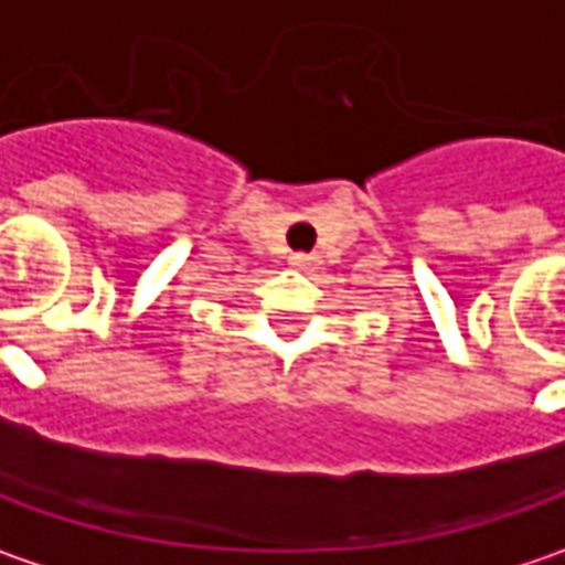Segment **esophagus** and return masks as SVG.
I'll list each match as a JSON object with an SVG mask.
<instances>
[{"label":"esophagus","mask_w":565,"mask_h":565,"mask_svg":"<svg viewBox=\"0 0 565 565\" xmlns=\"http://www.w3.org/2000/svg\"><path fill=\"white\" fill-rule=\"evenodd\" d=\"M290 265H297V268H309V265H316V256H307V253H294V256H290Z\"/></svg>","instance_id":"esophagus-1"}]
</instances>
